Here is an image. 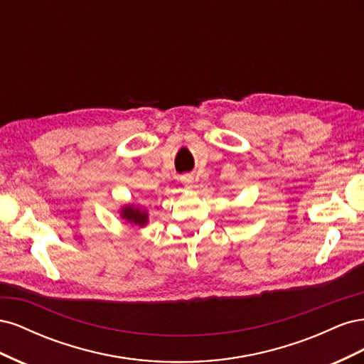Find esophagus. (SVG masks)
Here are the masks:
<instances>
[{
  "mask_svg": "<svg viewBox=\"0 0 364 364\" xmlns=\"http://www.w3.org/2000/svg\"><path fill=\"white\" fill-rule=\"evenodd\" d=\"M181 181H182V183L185 185V188H193V176L191 174H183L182 178H181Z\"/></svg>",
  "mask_w": 364,
  "mask_h": 364,
  "instance_id": "esophagus-1",
  "label": "esophagus"
}]
</instances>
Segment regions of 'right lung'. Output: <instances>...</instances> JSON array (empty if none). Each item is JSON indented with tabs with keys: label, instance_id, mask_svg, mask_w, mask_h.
<instances>
[{
	"label": "right lung",
	"instance_id": "1",
	"mask_svg": "<svg viewBox=\"0 0 364 364\" xmlns=\"http://www.w3.org/2000/svg\"><path fill=\"white\" fill-rule=\"evenodd\" d=\"M121 217L126 218L127 222L139 225V226H144L147 223V214L144 211L141 213L139 209H136L134 206L123 208V211H121Z\"/></svg>",
	"mask_w": 364,
	"mask_h": 364
}]
</instances>
